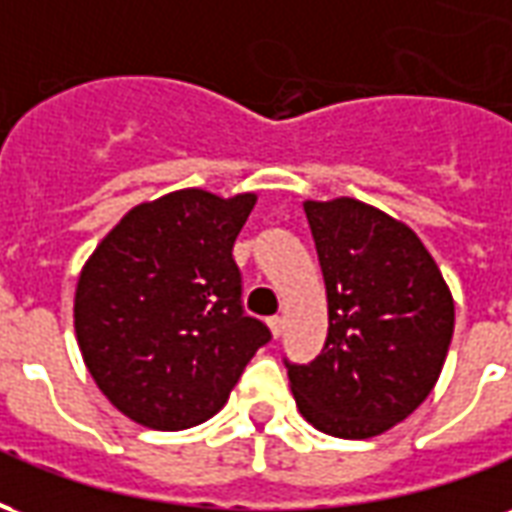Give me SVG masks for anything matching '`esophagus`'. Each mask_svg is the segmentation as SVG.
<instances>
[{"instance_id":"1","label":"esophagus","mask_w":512,"mask_h":512,"mask_svg":"<svg viewBox=\"0 0 512 512\" xmlns=\"http://www.w3.org/2000/svg\"><path fill=\"white\" fill-rule=\"evenodd\" d=\"M268 329H271V334H274V337H279V334H282V329H285V323H282V318H279V315H274V318H268Z\"/></svg>"}]
</instances>
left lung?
I'll list each match as a JSON object with an SVG mask.
<instances>
[{
  "instance_id": "1",
  "label": "left lung",
  "mask_w": 512,
  "mask_h": 512,
  "mask_svg": "<svg viewBox=\"0 0 512 512\" xmlns=\"http://www.w3.org/2000/svg\"><path fill=\"white\" fill-rule=\"evenodd\" d=\"M321 260L329 334L310 365H288L301 417L337 439L381 436L439 381L455 304L408 224L354 197L304 202Z\"/></svg>"
}]
</instances>
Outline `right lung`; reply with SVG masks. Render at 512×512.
<instances>
[{"instance_id": "1", "label": "right lung", "mask_w": 512, "mask_h": 512, "mask_svg": "<svg viewBox=\"0 0 512 512\" xmlns=\"http://www.w3.org/2000/svg\"><path fill=\"white\" fill-rule=\"evenodd\" d=\"M257 194L169 191L120 219L84 263L76 343L106 400L136 425L194 428L227 403L271 340L241 307L233 244Z\"/></svg>"}]
</instances>
